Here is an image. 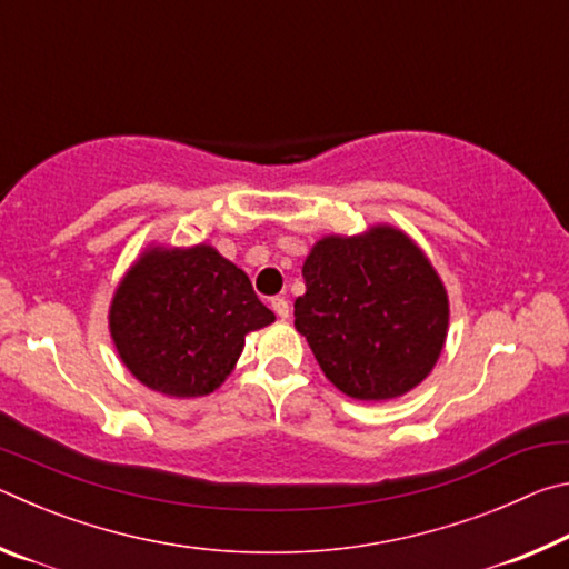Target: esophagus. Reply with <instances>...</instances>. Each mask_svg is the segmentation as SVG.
Wrapping results in <instances>:
<instances>
[{
	"instance_id": "1",
	"label": "esophagus",
	"mask_w": 569,
	"mask_h": 569,
	"mask_svg": "<svg viewBox=\"0 0 569 569\" xmlns=\"http://www.w3.org/2000/svg\"><path fill=\"white\" fill-rule=\"evenodd\" d=\"M271 308L276 311L278 319H288V313H291V306H288V301L283 296H276L271 301Z\"/></svg>"
}]
</instances>
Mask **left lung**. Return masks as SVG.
Instances as JSON below:
<instances>
[{
	"instance_id": "8db88e82",
	"label": "left lung",
	"mask_w": 569,
	"mask_h": 569,
	"mask_svg": "<svg viewBox=\"0 0 569 569\" xmlns=\"http://www.w3.org/2000/svg\"><path fill=\"white\" fill-rule=\"evenodd\" d=\"M298 333L336 389L387 401L417 387L445 349L449 301L429 258L391 226L326 236L303 263Z\"/></svg>"
}]
</instances>
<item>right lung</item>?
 <instances>
[{
    "label": "right lung",
    "instance_id": "right-lung-1",
    "mask_svg": "<svg viewBox=\"0 0 569 569\" xmlns=\"http://www.w3.org/2000/svg\"><path fill=\"white\" fill-rule=\"evenodd\" d=\"M238 266L216 248H152L114 291L110 333L148 389L206 397L233 371L246 333L273 323Z\"/></svg>",
    "mask_w": 569,
    "mask_h": 569
}]
</instances>
